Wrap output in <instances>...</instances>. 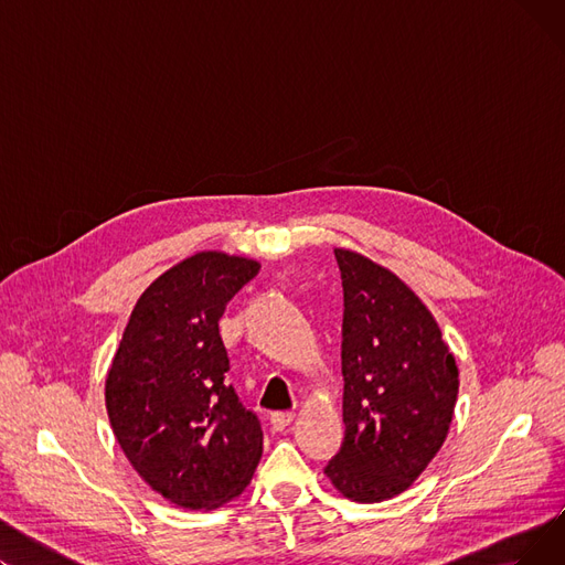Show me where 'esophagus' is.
<instances>
[{"mask_svg": "<svg viewBox=\"0 0 565 565\" xmlns=\"http://www.w3.org/2000/svg\"><path fill=\"white\" fill-rule=\"evenodd\" d=\"M292 419H295L292 412H273L270 414V424L275 430H286Z\"/></svg>", "mask_w": 565, "mask_h": 565, "instance_id": "34e87169", "label": "esophagus"}]
</instances>
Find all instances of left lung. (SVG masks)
I'll return each mask as SVG.
<instances>
[{"label":"left lung","mask_w":565,"mask_h":565,"mask_svg":"<svg viewBox=\"0 0 565 565\" xmlns=\"http://www.w3.org/2000/svg\"><path fill=\"white\" fill-rule=\"evenodd\" d=\"M343 279L341 451L324 467L352 501L405 492L441 449L458 398V364L430 309L364 254L334 249Z\"/></svg>","instance_id":"left-lung-1"}]
</instances>
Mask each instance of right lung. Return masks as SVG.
<instances>
[{
	"label": "right lung",
	"mask_w": 565,
	"mask_h": 565,
	"mask_svg": "<svg viewBox=\"0 0 565 565\" xmlns=\"http://www.w3.org/2000/svg\"><path fill=\"white\" fill-rule=\"evenodd\" d=\"M260 263L196 252L137 300L105 380L118 447L167 501L215 511L241 497L263 456L256 414L226 384L220 318Z\"/></svg>",
	"instance_id": "1"
}]
</instances>
